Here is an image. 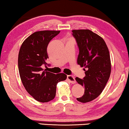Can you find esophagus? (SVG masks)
<instances>
[{
    "mask_svg": "<svg viewBox=\"0 0 129 129\" xmlns=\"http://www.w3.org/2000/svg\"><path fill=\"white\" fill-rule=\"evenodd\" d=\"M67 79L70 82H71L72 84H75L76 83V80L75 78L74 77V76L72 75H68L67 76Z\"/></svg>",
    "mask_w": 129,
    "mask_h": 129,
    "instance_id": "1",
    "label": "esophagus"
}]
</instances>
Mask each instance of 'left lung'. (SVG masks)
<instances>
[{
    "label": "left lung",
    "instance_id": "1",
    "mask_svg": "<svg viewBox=\"0 0 129 129\" xmlns=\"http://www.w3.org/2000/svg\"><path fill=\"white\" fill-rule=\"evenodd\" d=\"M79 49L77 64L84 67L85 76L76 78L85 88L82 97L77 100L82 103L90 102L99 97L106 86L111 72L110 54L101 37L89 29L73 30Z\"/></svg>",
    "mask_w": 129,
    "mask_h": 129
}]
</instances>
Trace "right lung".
<instances>
[{"instance_id": "add662e5", "label": "right lung", "mask_w": 129, "mask_h": 129, "mask_svg": "<svg viewBox=\"0 0 129 129\" xmlns=\"http://www.w3.org/2000/svg\"><path fill=\"white\" fill-rule=\"evenodd\" d=\"M60 30L36 32L25 39L19 51L18 68L21 81L26 90L39 102H47L56 95L58 82L66 80L64 73L55 74L44 70L42 65L50 66L47 47Z\"/></svg>"}]
</instances>
